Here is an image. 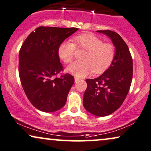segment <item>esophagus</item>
I'll return each mask as SVG.
<instances>
[{"mask_svg": "<svg viewBox=\"0 0 151 151\" xmlns=\"http://www.w3.org/2000/svg\"><path fill=\"white\" fill-rule=\"evenodd\" d=\"M78 80H80L79 78H78L76 77V78H75V82H78Z\"/></svg>", "mask_w": 151, "mask_h": 151, "instance_id": "34e87169", "label": "esophagus"}]
</instances>
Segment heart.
Masks as SVG:
<instances>
[{"instance_id": "heart-1", "label": "heart", "mask_w": 151, "mask_h": 151, "mask_svg": "<svg viewBox=\"0 0 151 151\" xmlns=\"http://www.w3.org/2000/svg\"><path fill=\"white\" fill-rule=\"evenodd\" d=\"M76 46L87 50L82 61L73 62L67 67V71L77 77H84L93 71L101 74L107 71L114 62L116 49L112 44L91 34H83L75 38ZM76 45L71 42H64L58 48V55L65 63H71L74 59Z\"/></svg>"}]
</instances>
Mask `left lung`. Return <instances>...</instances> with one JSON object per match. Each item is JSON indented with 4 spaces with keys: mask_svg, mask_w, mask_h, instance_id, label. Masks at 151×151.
Masks as SVG:
<instances>
[{
    "mask_svg": "<svg viewBox=\"0 0 151 151\" xmlns=\"http://www.w3.org/2000/svg\"><path fill=\"white\" fill-rule=\"evenodd\" d=\"M97 32L111 39L116 55L110 67L101 76L86 80L83 105L91 114L105 116L118 109L126 99L132 83L133 64L128 46L120 35L109 30Z\"/></svg>",
    "mask_w": 151,
    "mask_h": 151,
    "instance_id": "left-lung-1",
    "label": "left lung"
}]
</instances>
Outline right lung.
Masks as SVG:
<instances>
[{
    "mask_svg": "<svg viewBox=\"0 0 151 151\" xmlns=\"http://www.w3.org/2000/svg\"><path fill=\"white\" fill-rule=\"evenodd\" d=\"M78 28L40 26L32 32L21 47L19 74L25 95L33 106L44 112H52L66 104L74 83L69 73L56 76L63 71L58 48Z\"/></svg>",
    "mask_w": 151,
    "mask_h": 151,
    "instance_id": "add662e5",
    "label": "right lung"
}]
</instances>
